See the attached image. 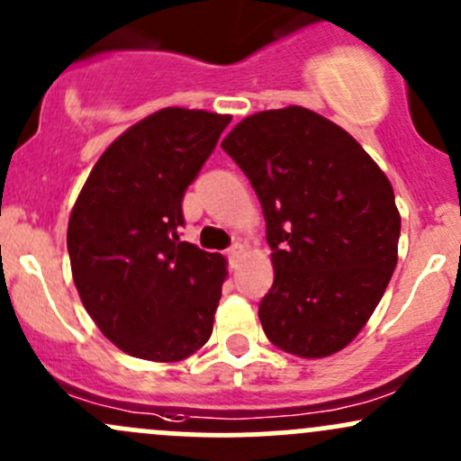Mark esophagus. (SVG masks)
Masks as SVG:
<instances>
[{"label": "esophagus", "mask_w": 461, "mask_h": 461, "mask_svg": "<svg viewBox=\"0 0 461 461\" xmlns=\"http://www.w3.org/2000/svg\"><path fill=\"white\" fill-rule=\"evenodd\" d=\"M241 252H244V246H241V244H232L230 249L226 250V255H229V259H230V266H237V261H240Z\"/></svg>", "instance_id": "obj_1"}]
</instances>
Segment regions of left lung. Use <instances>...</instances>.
<instances>
[{
	"label": "left lung",
	"instance_id": "8db88e82",
	"mask_svg": "<svg viewBox=\"0 0 461 461\" xmlns=\"http://www.w3.org/2000/svg\"><path fill=\"white\" fill-rule=\"evenodd\" d=\"M221 149L264 209L275 284L259 321L270 343L299 358L348 348L398 264L389 177L343 127L299 105L246 116Z\"/></svg>",
	"mask_w": 461,
	"mask_h": 461
}]
</instances>
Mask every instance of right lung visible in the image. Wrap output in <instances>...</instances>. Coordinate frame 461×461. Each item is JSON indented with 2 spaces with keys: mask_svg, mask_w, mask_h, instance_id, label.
Here are the masks:
<instances>
[{
  "mask_svg": "<svg viewBox=\"0 0 461 461\" xmlns=\"http://www.w3.org/2000/svg\"><path fill=\"white\" fill-rule=\"evenodd\" d=\"M229 122V113L185 107L142 118L103 151L74 202V284L125 354L177 363L211 339L226 257L180 241L177 229L186 186Z\"/></svg>",
  "mask_w": 461,
  "mask_h": 461,
  "instance_id": "1",
  "label": "right lung"
}]
</instances>
